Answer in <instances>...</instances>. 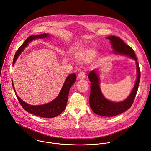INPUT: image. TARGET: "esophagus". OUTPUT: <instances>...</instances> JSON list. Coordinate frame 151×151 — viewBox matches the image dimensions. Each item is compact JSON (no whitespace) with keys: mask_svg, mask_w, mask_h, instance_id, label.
<instances>
[{"mask_svg":"<svg viewBox=\"0 0 151 151\" xmlns=\"http://www.w3.org/2000/svg\"><path fill=\"white\" fill-rule=\"evenodd\" d=\"M86 77V73L85 71H81L78 73V75L77 76V78L78 79H83Z\"/></svg>","mask_w":151,"mask_h":151,"instance_id":"34e87169","label":"esophagus"}]
</instances>
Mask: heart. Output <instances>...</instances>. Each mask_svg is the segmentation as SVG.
<instances>
[{
	"mask_svg": "<svg viewBox=\"0 0 151 151\" xmlns=\"http://www.w3.org/2000/svg\"><path fill=\"white\" fill-rule=\"evenodd\" d=\"M95 54V52L91 50H86L81 54V57L85 59L89 60L93 57Z\"/></svg>",
	"mask_w": 151,
	"mask_h": 151,
	"instance_id": "obj_1",
	"label": "heart"
}]
</instances>
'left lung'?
I'll list each match as a JSON object with an SVG mask.
<instances>
[{
	"mask_svg": "<svg viewBox=\"0 0 151 151\" xmlns=\"http://www.w3.org/2000/svg\"><path fill=\"white\" fill-rule=\"evenodd\" d=\"M110 40L114 53L120 55L129 56L136 61L137 68V77L135 86L130 94L122 102H114L107 100L101 93L99 86V78L96 70H93L89 74L91 83V92L89 98L90 107L96 114L103 116L111 117L118 115L126 111L132 106L136 96L138 85L140 82V69L137 60V57L134 50L124 42L121 38L115 36H110L107 38Z\"/></svg>",
	"mask_w": 151,
	"mask_h": 151,
	"instance_id": "obj_1",
	"label": "left lung"
}]
</instances>
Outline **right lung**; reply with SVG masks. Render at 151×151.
<instances>
[{"label":"right lung","instance_id":"1","mask_svg":"<svg viewBox=\"0 0 151 151\" xmlns=\"http://www.w3.org/2000/svg\"><path fill=\"white\" fill-rule=\"evenodd\" d=\"M49 37V35L47 33H44L41 35H33L27 38L21 46V47L17 49L16 54L14 55L13 65H14L16 60L19 55L21 52L24 49V48L28 45L29 42L32 41L33 40L37 38H44ZM76 74H71L68 76L66 81L62 87L61 90L57 97V98L52 101V102L40 105H31L27 104L22 99H21L19 96L16 94V93L14 90V87L13 85L12 81V85L14 89V93L18 99L21 105L22 108L27 112L33 114L36 116L45 118H52L57 116L61 113L63 112L66 107V104L68 102V97L69 92L70 88H71L72 85L76 82Z\"/></svg>","mask_w":151,"mask_h":151}]
</instances>
